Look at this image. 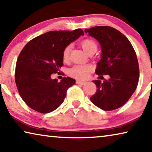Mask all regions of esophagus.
I'll list each match as a JSON object with an SVG mask.
<instances>
[{
    "label": "esophagus",
    "instance_id": "34e87169",
    "mask_svg": "<svg viewBox=\"0 0 152 152\" xmlns=\"http://www.w3.org/2000/svg\"><path fill=\"white\" fill-rule=\"evenodd\" d=\"M76 83L77 84H81V85H84V84L86 83V81H79V80H77Z\"/></svg>",
    "mask_w": 152,
    "mask_h": 152
}]
</instances>
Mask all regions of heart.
<instances>
[{"label":"heart","instance_id":"obj_1","mask_svg":"<svg viewBox=\"0 0 152 152\" xmlns=\"http://www.w3.org/2000/svg\"><path fill=\"white\" fill-rule=\"evenodd\" d=\"M81 45L87 53L92 51L94 49H97V45L96 42L93 39H85L81 42ZM72 48L71 44L64 47L63 50V58L64 62L69 61L70 57V53ZM91 71V66L89 64H78L72 67L69 69V74L71 77L78 79H86L88 78L89 73Z\"/></svg>","mask_w":152,"mask_h":152}]
</instances>
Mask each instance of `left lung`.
I'll use <instances>...</instances> for the list:
<instances>
[{"label":"left lung","mask_w":152,"mask_h":152,"mask_svg":"<svg viewBox=\"0 0 152 152\" xmlns=\"http://www.w3.org/2000/svg\"><path fill=\"white\" fill-rule=\"evenodd\" d=\"M85 32L101 46L102 58L96 73L110 76L103 82L93 81L97 91L91 102L103 110H115L129 100L137 86L139 70L135 50L125 36L110 26L93 27Z\"/></svg>","instance_id":"8db88e82"}]
</instances>
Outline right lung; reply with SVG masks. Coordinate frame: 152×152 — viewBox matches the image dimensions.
<instances>
[{"instance_id": "obj_1", "label": "right lung", "mask_w": 152, "mask_h": 152, "mask_svg": "<svg viewBox=\"0 0 152 152\" xmlns=\"http://www.w3.org/2000/svg\"><path fill=\"white\" fill-rule=\"evenodd\" d=\"M83 31H50L29 41L20 53L15 68V83L23 100L40 113L53 112L61 105L69 88L75 83L70 77L51 79L63 65L64 47Z\"/></svg>"}]
</instances>
